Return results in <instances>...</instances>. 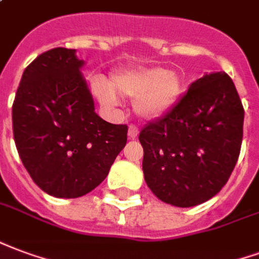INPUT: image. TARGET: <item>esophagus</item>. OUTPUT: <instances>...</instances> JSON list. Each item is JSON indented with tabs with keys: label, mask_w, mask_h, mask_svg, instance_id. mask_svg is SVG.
<instances>
[{
	"label": "esophagus",
	"mask_w": 259,
	"mask_h": 259,
	"mask_svg": "<svg viewBox=\"0 0 259 259\" xmlns=\"http://www.w3.org/2000/svg\"><path fill=\"white\" fill-rule=\"evenodd\" d=\"M127 136H129L130 140H135L139 136V129L136 127L135 124H130L129 126V133H127Z\"/></svg>",
	"instance_id": "1"
}]
</instances>
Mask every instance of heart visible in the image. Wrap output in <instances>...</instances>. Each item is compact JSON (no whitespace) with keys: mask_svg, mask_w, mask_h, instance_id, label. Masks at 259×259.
<instances>
[{"mask_svg":"<svg viewBox=\"0 0 259 259\" xmlns=\"http://www.w3.org/2000/svg\"><path fill=\"white\" fill-rule=\"evenodd\" d=\"M183 91L181 78L164 68H143L126 71L112 78L111 88L97 82L95 92L107 107L116 104L114 92L126 97L137 99L136 110L144 118H158L166 114Z\"/></svg>","mask_w":259,"mask_h":259,"instance_id":"b5f03b06","label":"heart"}]
</instances>
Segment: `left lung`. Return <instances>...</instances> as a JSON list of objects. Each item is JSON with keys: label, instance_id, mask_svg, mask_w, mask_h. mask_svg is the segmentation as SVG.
Segmentation results:
<instances>
[{"label": "left lung", "instance_id": "left-lung-1", "mask_svg": "<svg viewBox=\"0 0 259 259\" xmlns=\"http://www.w3.org/2000/svg\"><path fill=\"white\" fill-rule=\"evenodd\" d=\"M244 110L225 72L199 78L140 132L145 183L162 202L193 207L215 196L235 168Z\"/></svg>", "mask_w": 259, "mask_h": 259}]
</instances>
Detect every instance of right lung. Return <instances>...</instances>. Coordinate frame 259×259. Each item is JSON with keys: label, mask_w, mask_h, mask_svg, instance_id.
<instances>
[{"label": "right lung", "mask_w": 259, "mask_h": 259, "mask_svg": "<svg viewBox=\"0 0 259 259\" xmlns=\"http://www.w3.org/2000/svg\"><path fill=\"white\" fill-rule=\"evenodd\" d=\"M74 49L30 63L12 105L13 139L32 181L55 198L83 196L104 181L127 141V126L95 112Z\"/></svg>", "instance_id": "right-lung-1"}]
</instances>
